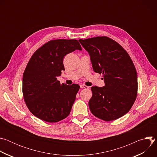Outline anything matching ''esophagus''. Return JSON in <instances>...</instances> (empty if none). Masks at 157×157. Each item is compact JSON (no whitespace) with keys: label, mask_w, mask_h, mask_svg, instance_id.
I'll return each instance as SVG.
<instances>
[{"label":"esophagus","mask_w":157,"mask_h":157,"mask_svg":"<svg viewBox=\"0 0 157 157\" xmlns=\"http://www.w3.org/2000/svg\"><path fill=\"white\" fill-rule=\"evenodd\" d=\"M80 87L82 88V89H88L89 87L86 86V85H84V84H81L80 85Z\"/></svg>","instance_id":"obj_1"}]
</instances>
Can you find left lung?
Instances as JSON below:
<instances>
[{"label":"left lung","mask_w":157,"mask_h":157,"mask_svg":"<svg viewBox=\"0 0 157 157\" xmlns=\"http://www.w3.org/2000/svg\"><path fill=\"white\" fill-rule=\"evenodd\" d=\"M79 41L90 55L93 70L102 73L105 82L102 87H91L89 109L105 121L121 117L130 110L137 96V74L132 59L117 41L105 36Z\"/></svg>","instance_id":"left-lung-1"}]
</instances>
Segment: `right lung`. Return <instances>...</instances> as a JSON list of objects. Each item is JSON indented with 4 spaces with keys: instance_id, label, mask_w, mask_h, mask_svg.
Segmentation results:
<instances>
[{
    "instance_id": "1",
    "label": "right lung",
    "mask_w": 157,
    "mask_h": 157,
    "mask_svg": "<svg viewBox=\"0 0 157 157\" xmlns=\"http://www.w3.org/2000/svg\"><path fill=\"white\" fill-rule=\"evenodd\" d=\"M75 50H82L77 40H52L29 60L23 75L22 92L28 109L38 119L53 123L69 116L80 87L60 84L57 76L64 70V56Z\"/></svg>"
}]
</instances>
